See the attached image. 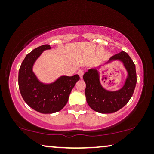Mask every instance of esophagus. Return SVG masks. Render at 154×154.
<instances>
[{
    "label": "esophagus",
    "mask_w": 154,
    "mask_h": 154,
    "mask_svg": "<svg viewBox=\"0 0 154 154\" xmlns=\"http://www.w3.org/2000/svg\"><path fill=\"white\" fill-rule=\"evenodd\" d=\"M78 75L79 76V77H80V78L82 79V77H83V75H84V72H83L82 70H79V71H78Z\"/></svg>",
    "instance_id": "obj_1"
}]
</instances>
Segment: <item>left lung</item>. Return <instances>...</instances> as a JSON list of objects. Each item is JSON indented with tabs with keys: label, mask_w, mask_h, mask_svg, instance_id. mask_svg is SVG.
I'll return each instance as SVG.
<instances>
[{
	"label": "left lung",
	"mask_w": 154,
	"mask_h": 154,
	"mask_svg": "<svg viewBox=\"0 0 154 154\" xmlns=\"http://www.w3.org/2000/svg\"><path fill=\"white\" fill-rule=\"evenodd\" d=\"M116 60L123 63L128 72L125 85L118 91H110L103 88L100 84L99 72L96 69H90L83 75L86 84L87 103L93 110L98 113L111 114L119 111L128 103L135 91L137 82L135 63L125 51L111 56L106 63Z\"/></svg>",
	"instance_id": "8db88e82"
}]
</instances>
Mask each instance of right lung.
Segmentation results:
<instances>
[{"mask_svg": "<svg viewBox=\"0 0 154 154\" xmlns=\"http://www.w3.org/2000/svg\"><path fill=\"white\" fill-rule=\"evenodd\" d=\"M50 45L39 46L26 56L19 70V88L23 99L29 106L42 114H53L61 111L68 101L69 96L78 75L61 76L54 82L44 84L39 81L32 71L33 65Z\"/></svg>", "mask_w": 154, "mask_h": 154, "instance_id": "1", "label": "right lung"}]
</instances>
